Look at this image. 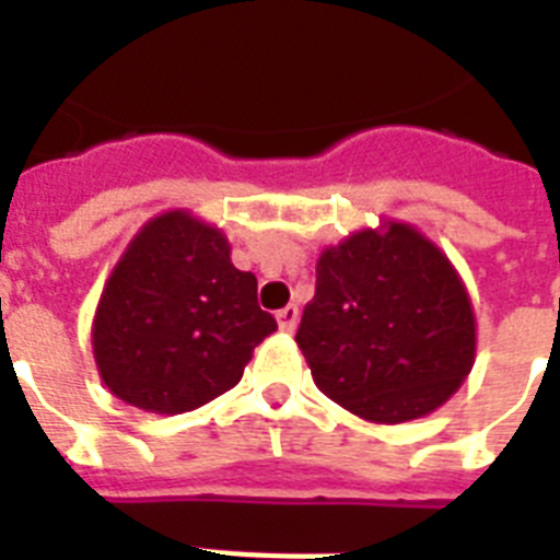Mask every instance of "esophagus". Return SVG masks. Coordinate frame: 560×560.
Here are the masks:
<instances>
[{
	"instance_id": "1",
	"label": "esophagus",
	"mask_w": 560,
	"mask_h": 560,
	"mask_svg": "<svg viewBox=\"0 0 560 560\" xmlns=\"http://www.w3.org/2000/svg\"><path fill=\"white\" fill-rule=\"evenodd\" d=\"M276 319H279L281 331L293 334V331H296V325H299V307L296 305L281 307L279 314H276Z\"/></svg>"
}]
</instances>
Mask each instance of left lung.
Listing matches in <instances>:
<instances>
[{
    "mask_svg": "<svg viewBox=\"0 0 560 560\" xmlns=\"http://www.w3.org/2000/svg\"><path fill=\"white\" fill-rule=\"evenodd\" d=\"M296 342L319 392L374 424H400L459 389L477 319L447 255L389 220L323 249Z\"/></svg>",
    "mask_w": 560,
    "mask_h": 560,
    "instance_id": "obj_1",
    "label": "left lung"
}]
</instances>
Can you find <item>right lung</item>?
I'll use <instances>...</instances> for the list:
<instances>
[{
  "label": "right lung",
  "mask_w": 560,
  "mask_h": 560,
  "mask_svg": "<svg viewBox=\"0 0 560 560\" xmlns=\"http://www.w3.org/2000/svg\"><path fill=\"white\" fill-rule=\"evenodd\" d=\"M272 331L223 232L174 209L139 229L104 284L92 351L116 398L179 416L232 389Z\"/></svg>",
  "instance_id": "1"
}]
</instances>
